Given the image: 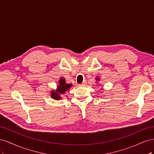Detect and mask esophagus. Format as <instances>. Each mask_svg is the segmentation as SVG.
<instances>
[{
	"label": "esophagus",
	"mask_w": 154,
	"mask_h": 154,
	"mask_svg": "<svg viewBox=\"0 0 154 154\" xmlns=\"http://www.w3.org/2000/svg\"><path fill=\"white\" fill-rule=\"evenodd\" d=\"M86 85V82H83L82 83H80V84H78L79 87H83V86H85Z\"/></svg>",
	"instance_id": "esophagus-1"
}]
</instances>
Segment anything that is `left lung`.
Masks as SVG:
<instances>
[{
  "label": "left lung",
  "instance_id": "8db88e82",
  "mask_svg": "<svg viewBox=\"0 0 154 154\" xmlns=\"http://www.w3.org/2000/svg\"><path fill=\"white\" fill-rule=\"evenodd\" d=\"M96 80H98V79H96Z\"/></svg>",
  "mask_w": 154,
  "mask_h": 154
}]
</instances>
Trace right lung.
Wrapping results in <instances>:
<instances>
[{
  "label": "right lung",
  "mask_w": 154,
  "mask_h": 154,
  "mask_svg": "<svg viewBox=\"0 0 154 154\" xmlns=\"http://www.w3.org/2000/svg\"><path fill=\"white\" fill-rule=\"evenodd\" d=\"M59 84L60 85L58 86L57 91H53V92H51V97H52L53 99L60 100L61 98L60 94H64L66 91L69 90V88L72 86V84H67L66 83V81H65V79L62 78L60 79V80L59 81Z\"/></svg>",
  "instance_id": "add662e5"
}]
</instances>
